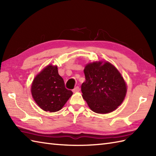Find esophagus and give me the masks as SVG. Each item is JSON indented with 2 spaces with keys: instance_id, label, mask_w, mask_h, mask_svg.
<instances>
[{
  "instance_id": "obj_1",
  "label": "esophagus",
  "mask_w": 156,
  "mask_h": 156,
  "mask_svg": "<svg viewBox=\"0 0 156 156\" xmlns=\"http://www.w3.org/2000/svg\"><path fill=\"white\" fill-rule=\"evenodd\" d=\"M78 91H80V88H79L78 87H76L74 89H73V92H77Z\"/></svg>"
}]
</instances>
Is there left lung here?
<instances>
[{
    "instance_id": "1",
    "label": "left lung",
    "mask_w": 156,
    "mask_h": 156,
    "mask_svg": "<svg viewBox=\"0 0 156 156\" xmlns=\"http://www.w3.org/2000/svg\"><path fill=\"white\" fill-rule=\"evenodd\" d=\"M84 73L85 81L81 86L82 96L91 111L107 114L122 104L127 86L114 65L108 61L90 62L85 66Z\"/></svg>"
}]
</instances>
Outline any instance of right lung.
Instances as JSON below:
<instances>
[{"mask_svg":"<svg viewBox=\"0 0 156 156\" xmlns=\"http://www.w3.org/2000/svg\"><path fill=\"white\" fill-rule=\"evenodd\" d=\"M32 97L44 111L55 112L65 105L73 92L65 88L58 66L48 64L35 76L31 87Z\"/></svg>","mask_w":156,"mask_h":156,"instance_id":"add662e5","label":"right lung"}]
</instances>
